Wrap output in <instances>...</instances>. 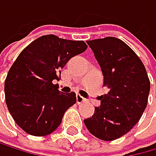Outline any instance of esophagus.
<instances>
[{"label":"esophagus","instance_id":"esophagus-1","mask_svg":"<svg viewBox=\"0 0 156 156\" xmlns=\"http://www.w3.org/2000/svg\"><path fill=\"white\" fill-rule=\"evenodd\" d=\"M76 101H77L78 105H81V104H84V102L86 101V98H83L82 96H80V95H77V97H76Z\"/></svg>","mask_w":156,"mask_h":156}]
</instances>
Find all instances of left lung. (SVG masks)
<instances>
[{"mask_svg":"<svg viewBox=\"0 0 156 156\" xmlns=\"http://www.w3.org/2000/svg\"><path fill=\"white\" fill-rule=\"evenodd\" d=\"M87 44L101 66L108 93L98 97L101 105L84 123L95 137L113 141L127 134L142 117L151 90L150 79L142 60L120 39L105 37Z\"/></svg>","mask_w":156,"mask_h":156,"instance_id":"obj_1","label":"left lung"}]
</instances>
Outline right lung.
Wrapping results in <instances>:
<instances>
[{"instance_id":"add662e5","label":"right lung","mask_w":156,"mask_h":156,"mask_svg":"<svg viewBox=\"0 0 156 156\" xmlns=\"http://www.w3.org/2000/svg\"><path fill=\"white\" fill-rule=\"evenodd\" d=\"M87 49L83 41L45 35L20 52L5 82L9 113L23 131L47 136L58 127L64 112L76 102V94L60 93L55 80L67 61Z\"/></svg>"}]
</instances>
